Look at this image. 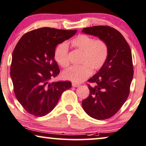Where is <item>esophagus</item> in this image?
Listing matches in <instances>:
<instances>
[{
	"label": "esophagus",
	"instance_id": "esophagus-1",
	"mask_svg": "<svg viewBox=\"0 0 146 146\" xmlns=\"http://www.w3.org/2000/svg\"><path fill=\"white\" fill-rule=\"evenodd\" d=\"M80 86V84H77V83H72V86L73 87H78Z\"/></svg>",
	"mask_w": 146,
	"mask_h": 146
}]
</instances>
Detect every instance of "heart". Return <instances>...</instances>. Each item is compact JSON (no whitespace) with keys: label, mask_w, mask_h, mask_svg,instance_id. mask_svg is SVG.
<instances>
[{"label":"heart","mask_w":146,"mask_h":146,"mask_svg":"<svg viewBox=\"0 0 146 146\" xmlns=\"http://www.w3.org/2000/svg\"><path fill=\"white\" fill-rule=\"evenodd\" d=\"M71 43L75 50L82 52L79 63L80 65L73 66L64 71L62 78L74 83L84 82L92 73L104 66L109 56V47L104 40L94 39L92 36L80 34L71 40ZM56 62L63 68L69 66L68 45L62 42L56 45L54 52Z\"/></svg>","instance_id":"1"}]
</instances>
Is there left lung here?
<instances>
[{"label": "left lung", "mask_w": 146, "mask_h": 146, "mask_svg": "<svg viewBox=\"0 0 146 146\" xmlns=\"http://www.w3.org/2000/svg\"><path fill=\"white\" fill-rule=\"evenodd\" d=\"M82 32L104 40L109 56L104 66L88 80L90 94L82 101L84 111L96 120L115 115L125 103L133 78L132 54L122 35L109 26L84 28Z\"/></svg>", "instance_id": "8db88e82"}]
</instances>
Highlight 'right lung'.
<instances>
[{
    "instance_id": "add662e5",
    "label": "right lung",
    "mask_w": 146,
    "mask_h": 146,
    "mask_svg": "<svg viewBox=\"0 0 146 146\" xmlns=\"http://www.w3.org/2000/svg\"><path fill=\"white\" fill-rule=\"evenodd\" d=\"M77 30L43 27L26 33L14 48L11 78L17 101L28 113L47 115L55 108L71 82H51L60 73L54 60L56 45L73 36Z\"/></svg>"
}]
</instances>
